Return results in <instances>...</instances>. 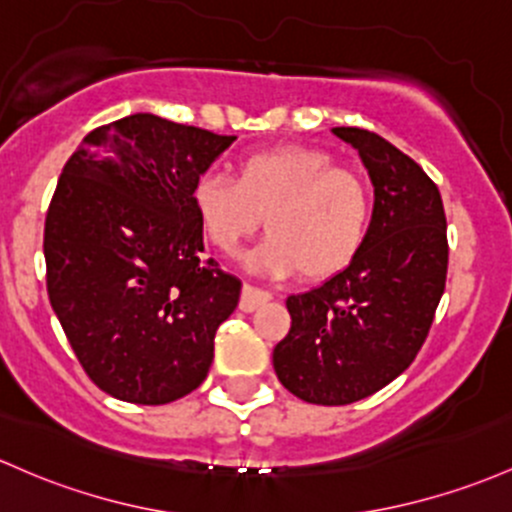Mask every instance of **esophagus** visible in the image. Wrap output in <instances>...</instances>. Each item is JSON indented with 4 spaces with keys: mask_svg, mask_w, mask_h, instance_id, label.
<instances>
[{
    "mask_svg": "<svg viewBox=\"0 0 512 512\" xmlns=\"http://www.w3.org/2000/svg\"><path fill=\"white\" fill-rule=\"evenodd\" d=\"M269 299H272V294H269L267 289H257V286L245 284L243 296H240V311H245V313L255 311V308H260L262 303H267Z\"/></svg>",
    "mask_w": 512,
    "mask_h": 512,
    "instance_id": "1",
    "label": "esophagus"
}]
</instances>
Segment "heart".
<instances>
[{
  "instance_id": "obj_1",
  "label": "heart",
  "mask_w": 512,
  "mask_h": 512,
  "mask_svg": "<svg viewBox=\"0 0 512 512\" xmlns=\"http://www.w3.org/2000/svg\"><path fill=\"white\" fill-rule=\"evenodd\" d=\"M201 233L223 255L240 247L265 216L269 235L250 255L260 272L338 274L357 257L372 221V194L362 174L335 165L316 148H269L235 162L233 179L201 174L192 187Z\"/></svg>"
}]
</instances>
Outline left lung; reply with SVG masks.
Instances as JSON below:
<instances>
[{
  "label": "left lung",
  "instance_id": "obj_1",
  "mask_svg": "<svg viewBox=\"0 0 512 512\" xmlns=\"http://www.w3.org/2000/svg\"><path fill=\"white\" fill-rule=\"evenodd\" d=\"M357 148L374 184V213L355 260L291 294L289 335L274 347L284 389L318 406L372 396L411 367L447 282V218L418 162L364 128H333Z\"/></svg>",
  "mask_w": 512,
  "mask_h": 512
}]
</instances>
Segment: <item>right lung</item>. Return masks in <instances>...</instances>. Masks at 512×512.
Masks as SVG:
<instances>
[{
	"label": "right lung",
	"mask_w": 512,
	"mask_h": 512,
	"mask_svg": "<svg viewBox=\"0 0 512 512\" xmlns=\"http://www.w3.org/2000/svg\"><path fill=\"white\" fill-rule=\"evenodd\" d=\"M235 136L133 114L65 162L46 216L50 306L89 379L162 406L209 374L238 277L204 257L192 187Z\"/></svg>",
	"instance_id": "obj_1"
}]
</instances>
